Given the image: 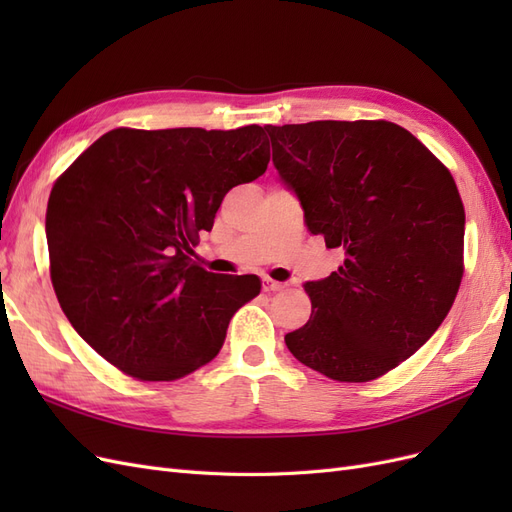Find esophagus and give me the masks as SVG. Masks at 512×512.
<instances>
[{
    "mask_svg": "<svg viewBox=\"0 0 512 512\" xmlns=\"http://www.w3.org/2000/svg\"><path fill=\"white\" fill-rule=\"evenodd\" d=\"M286 286L282 282H275L271 277H262V290L265 292H277V290H284Z\"/></svg>",
    "mask_w": 512,
    "mask_h": 512,
    "instance_id": "34e87169",
    "label": "esophagus"
}]
</instances>
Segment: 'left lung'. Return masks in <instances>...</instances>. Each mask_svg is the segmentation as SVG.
Segmentation results:
<instances>
[{"instance_id":"8db88e82","label":"left lung","mask_w":512,"mask_h":512,"mask_svg":"<svg viewBox=\"0 0 512 512\" xmlns=\"http://www.w3.org/2000/svg\"><path fill=\"white\" fill-rule=\"evenodd\" d=\"M312 235L344 265L305 282L312 316L284 337L303 365L369 382L438 331L463 275L466 213L448 168L391 121L265 126Z\"/></svg>"}]
</instances>
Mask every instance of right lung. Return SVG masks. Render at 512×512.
Masks as SVG:
<instances>
[{
	"mask_svg": "<svg viewBox=\"0 0 512 512\" xmlns=\"http://www.w3.org/2000/svg\"><path fill=\"white\" fill-rule=\"evenodd\" d=\"M269 158L260 126L117 128L85 149L46 207L51 280L74 331L138 380H177L209 363L260 280L209 273L192 247L224 196Z\"/></svg>",
	"mask_w": 512,
	"mask_h": 512,
	"instance_id": "add662e5",
	"label": "right lung"
}]
</instances>
